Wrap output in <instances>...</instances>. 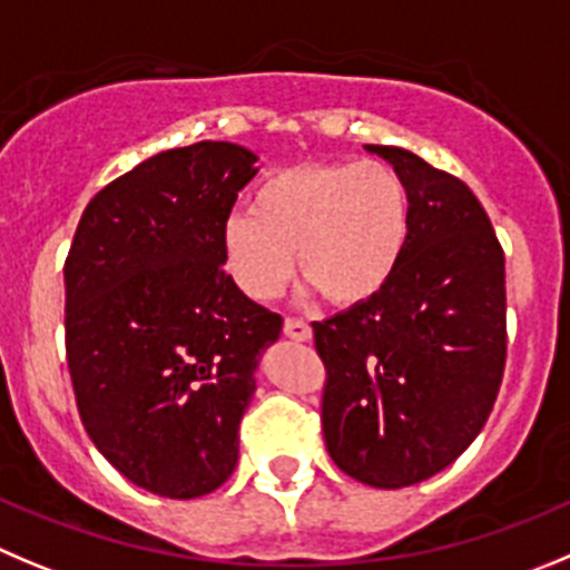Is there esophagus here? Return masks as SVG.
<instances>
[{
    "label": "esophagus",
    "instance_id": "1",
    "mask_svg": "<svg viewBox=\"0 0 570 570\" xmlns=\"http://www.w3.org/2000/svg\"><path fill=\"white\" fill-rule=\"evenodd\" d=\"M284 334L297 343H306V340H312V326L306 321H297V317H286Z\"/></svg>",
    "mask_w": 570,
    "mask_h": 570
}]
</instances>
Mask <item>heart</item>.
I'll use <instances>...</instances> for the list:
<instances>
[{
    "instance_id": "1",
    "label": "heart",
    "mask_w": 570,
    "mask_h": 570,
    "mask_svg": "<svg viewBox=\"0 0 570 570\" xmlns=\"http://www.w3.org/2000/svg\"><path fill=\"white\" fill-rule=\"evenodd\" d=\"M253 209L222 225V264L253 301H273L297 273L334 306L387 286L411 238V194L391 165L303 163L269 174Z\"/></svg>"
}]
</instances>
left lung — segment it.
I'll use <instances>...</instances> for the list:
<instances>
[{
  "mask_svg": "<svg viewBox=\"0 0 570 570\" xmlns=\"http://www.w3.org/2000/svg\"><path fill=\"white\" fill-rule=\"evenodd\" d=\"M411 194V238L371 301L312 323L326 365L323 439L354 481L402 489L453 464L492 413L507 365V267L461 179L365 146Z\"/></svg>",
  "mask_w": 570,
  "mask_h": 570,
  "instance_id": "8db88e82",
  "label": "left lung"
}]
</instances>
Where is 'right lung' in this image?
Here are the masks:
<instances>
[{
    "instance_id": "right-lung-1",
    "label": "right lung",
    "mask_w": 570,
    "mask_h": 570,
    "mask_svg": "<svg viewBox=\"0 0 570 570\" xmlns=\"http://www.w3.org/2000/svg\"><path fill=\"white\" fill-rule=\"evenodd\" d=\"M255 163L222 140L154 154L95 194L63 264L83 428L120 475L174 501L233 475L255 368L284 326L222 267Z\"/></svg>"
}]
</instances>
